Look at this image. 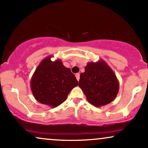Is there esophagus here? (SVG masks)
Returning a JSON list of instances; mask_svg holds the SVG:
<instances>
[{"label": "esophagus", "mask_w": 148, "mask_h": 148, "mask_svg": "<svg viewBox=\"0 0 148 148\" xmlns=\"http://www.w3.org/2000/svg\"><path fill=\"white\" fill-rule=\"evenodd\" d=\"M76 79H77V81H79V79H80V74H79V73L76 74Z\"/></svg>", "instance_id": "1"}]
</instances>
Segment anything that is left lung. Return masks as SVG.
I'll use <instances>...</instances> for the list:
<instances>
[{
	"label": "left lung",
	"instance_id": "8db88e82",
	"mask_svg": "<svg viewBox=\"0 0 148 148\" xmlns=\"http://www.w3.org/2000/svg\"><path fill=\"white\" fill-rule=\"evenodd\" d=\"M79 86L87 100L96 107L109 104L116 97L119 82L114 72L104 60L89 62L80 75Z\"/></svg>",
	"mask_w": 148,
	"mask_h": 148
}]
</instances>
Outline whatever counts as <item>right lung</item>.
<instances>
[{
    "instance_id": "add662e5",
    "label": "right lung",
    "mask_w": 148,
    "mask_h": 148,
    "mask_svg": "<svg viewBox=\"0 0 148 148\" xmlns=\"http://www.w3.org/2000/svg\"><path fill=\"white\" fill-rule=\"evenodd\" d=\"M51 56L44 58L36 69L30 85L35 99L42 104L56 108L67 99L78 81L61 60L51 61Z\"/></svg>"
}]
</instances>
